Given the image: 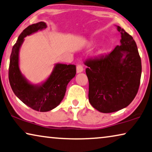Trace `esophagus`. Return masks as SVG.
<instances>
[{
    "mask_svg": "<svg viewBox=\"0 0 152 152\" xmlns=\"http://www.w3.org/2000/svg\"><path fill=\"white\" fill-rule=\"evenodd\" d=\"M83 71V67L81 65H78L76 66V72L77 73H81Z\"/></svg>",
    "mask_w": 152,
    "mask_h": 152,
    "instance_id": "34e87169",
    "label": "esophagus"
}]
</instances>
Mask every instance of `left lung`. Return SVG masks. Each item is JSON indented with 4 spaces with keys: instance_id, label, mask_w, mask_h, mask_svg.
I'll list each match as a JSON object with an SVG mask.
<instances>
[{
    "instance_id": "left-lung-1",
    "label": "left lung",
    "mask_w": 152,
    "mask_h": 152,
    "mask_svg": "<svg viewBox=\"0 0 152 152\" xmlns=\"http://www.w3.org/2000/svg\"><path fill=\"white\" fill-rule=\"evenodd\" d=\"M120 45L108 55L85 62L89 100L98 111L109 113L128 106L135 98L141 76V60L132 36L116 26Z\"/></svg>"
}]
</instances>
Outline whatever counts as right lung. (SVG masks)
<instances>
[{
	"mask_svg": "<svg viewBox=\"0 0 152 152\" xmlns=\"http://www.w3.org/2000/svg\"><path fill=\"white\" fill-rule=\"evenodd\" d=\"M47 28L44 22L31 24L19 35L13 46L10 56L9 80L13 93L20 100L33 110L47 112L56 108L64 98L67 84L76 76L74 65L54 64L53 71L46 80L33 84L22 74L19 65V54L24 37Z\"/></svg>",
	"mask_w": 152,
	"mask_h": 152,
	"instance_id": "1",
	"label": "right lung"
}]
</instances>
